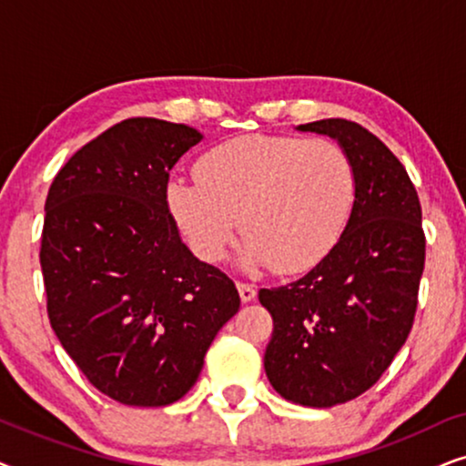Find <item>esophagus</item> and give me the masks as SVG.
<instances>
[{
	"label": "esophagus",
	"mask_w": 466,
	"mask_h": 466,
	"mask_svg": "<svg viewBox=\"0 0 466 466\" xmlns=\"http://www.w3.org/2000/svg\"><path fill=\"white\" fill-rule=\"evenodd\" d=\"M238 290H239V297H241V301L244 303H250L254 297H257V289H254L252 284H248V282H238Z\"/></svg>",
	"instance_id": "esophagus-1"
}]
</instances>
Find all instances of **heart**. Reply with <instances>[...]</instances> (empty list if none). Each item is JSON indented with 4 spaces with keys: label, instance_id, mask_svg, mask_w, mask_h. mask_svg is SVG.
Here are the masks:
<instances>
[{
    "label": "heart",
    "instance_id": "obj_1",
    "mask_svg": "<svg viewBox=\"0 0 466 466\" xmlns=\"http://www.w3.org/2000/svg\"><path fill=\"white\" fill-rule=\"evenodd\" d=\"M195 171L165 188L190 250L218 263L241 225V265L278 273L311 269L333 250L359 188L352 157L329 137L248 133L203 152Z\"/></svg>",
    "mask_w": 466,
    "mask_h": 466
}]
</instances>
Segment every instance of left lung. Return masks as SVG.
Segmentation results:
<instances>
[{
	"instance_id": "obj_1",
	"label": "left lung",
	"mask_w": 466,
	"mask_h": 466,
	"mask_svg": "<svg viewBox=\"0 0 466 466\" xmlns=\"http://www.w3.org/2000/svg\"><path fill=\"white\" fill-rule=\"evenodd\" d=\"M299 129L335 137L359 188L333 250L297 282L258 290L273 318L265 373L292 403L333 407L367 392L410 337L426 257L422 208L399 158L362 125L324 118Z\"/></svg>"
}]
</instances>
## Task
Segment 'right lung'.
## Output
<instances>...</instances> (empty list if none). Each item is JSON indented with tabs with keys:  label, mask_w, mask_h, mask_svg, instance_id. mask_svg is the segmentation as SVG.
<instances>
[{
	"label": "right lung",
	"mask_w": 466,
	"mask_h": 466,
	"mask_svg": "<svg viewBox=\"0 0 466 466\" xmlns=\"http://www.w3.org/2000/svg\"><path fill=\"white\" fill-rule=\"evenodd\" d=\"M199 139L193 127L127 118L82 146L48 188L50 327L85 378L123 405L182 399L239 311L233 279L193 257L165 201L171 167Z\"/></svg>",
	"instance_id": "right-lung-1"
}]
</instances>
